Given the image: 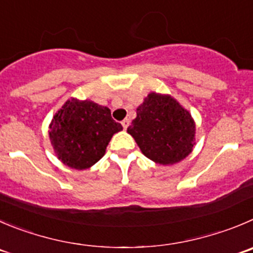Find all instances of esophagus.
<instances>
[{
	"label": "esophagus",
	"mask_w": 253,
	"mask_h": 253,
	"mask_svg": "<svg viewBox=\"0 0 253 253\" xmlns=\"http://www.w3.org/2000/svg\"><path fill=\"white\" fill-rule=\"evenodd\" d=\"M129 123H130V122H129L128 119H124L122 122V125H123V128H124V130H126V128L129 126Z\"/></svg>",
	"instance_id": "obj_1"
}]
</instances>
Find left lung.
Here are the masks:
<instances>
[{"mask_svg":"<svg viewBox=\"0 0 253 253\" xmlns=\"http://www.w3.org/2000/svg\"><path fill=\"white\" fill-rule=\"evenodd\" d=\"M126 131L146 158L174 165L194 150L196 124L174 97L151 92L136 108V118Z\"/></svg>","mask_w":253,"mask_h":253,"instance_id":"obj_1","label":"left lung"}]
</instances>
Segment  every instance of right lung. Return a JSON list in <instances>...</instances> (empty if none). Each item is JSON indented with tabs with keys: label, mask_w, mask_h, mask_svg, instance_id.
<instances>
[{
	"label": "right lung",
	"mask_w": 253,
	"mask_h": 253,
	"mask_svg": "<svg viewBox=\"0 0 253 253\" xmlns=\"http://www.w3.org/2000/svg\"><path fill=\"white\" fill-rule=\"evenodd\" d=\"M49 140L57 158L68 168L85 170L104 156L110 139L123 130L108 107L71 98L49 124Z\"/></svg>",
	"instance_id": "1"
}]
</instances>
